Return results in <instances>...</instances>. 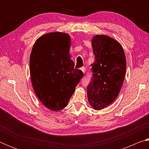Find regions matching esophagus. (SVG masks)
<instances>
[{
	"label": "esophagus",
	"mask_w": 149,
	"mask_h": 149,
	"mask_svg": "<svg viewBox=\"0 0 149 149\" xmlns=\"http://www.w3.org/2000/svg\"><path fill=\"white\" fill-rule=\"evenodd\" d=\"M80 70H81V71H82L83 72L85 73V67H82V68H81Z\"/></svg>",
	"instance_id": "esophagus-1"
}]
</instances>
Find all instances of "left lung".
Instances as JSON below:
<instances>
[{"label": "left lung", "mask_w": 149, "mask_h": 149, "mask_svg": "<svg viewBox=\"0 0 149 149\" xmlns=\"http://www.w3.org/2000/svg\"><path fill=\"white\" fill-rule=\"evenodd\" d=\"M94 63L91 82L87 87V99L91 107L102 110L112 104L118 96L124 81L126 59L119 42L106 35L91 39Z\"/></svg>", "instance_id": "1"}]
</instances>
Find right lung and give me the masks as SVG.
Listing matches in <instances>:
<instances>
[{"instance_id": "right-lung-1", "label": "right lung", "mask_w": 149, "mask_h": 149, "mask_svg": "<svg viewBox=\"0 0 149 149\" xmlns=\"http://www.w3.org/2000/svg\"><path fill=\"white\" fill-rule=\"evenodd\" d=\"M70 35L52 32L39 37L32 48L29 71L35 93L45 107L54 112L68 105L84 76L74 69L71 59Z\"/></svg>"}]
</instances>
